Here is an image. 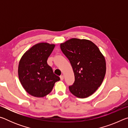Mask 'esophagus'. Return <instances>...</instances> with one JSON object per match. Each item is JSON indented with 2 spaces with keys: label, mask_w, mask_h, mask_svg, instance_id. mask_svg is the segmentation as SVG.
Here are the masks:
<instances>
[{
  "label": "esophagus",
  "mask_w": 128,
  "mask_h": 128,
  "mask_svg": "<svg viewBox=\"0 0 128 128\" xmlns=\"http://www.w3.org/2000/svg\"><path fill=\"white\" fill-rule=\"evenodd\" d=\"M60 80H61L62 81V80H64V76H63V75L60 76Z\"/></svg>",
  "instance_id": "34e87169"
}]
</instances>
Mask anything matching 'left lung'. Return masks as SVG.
Listing matches in <instances>:
<instances>
[{"instance_id":"obj_1","label":"left lung","mask_w":128,"mask_h":128,"mask_svg":"<svg viewBox=\"0 0 128 128\" xmlns=\"http://www.w3.org/2000/svg\"><path fill=\"white\" fill-rule=\"evenodd\" d=\"M60 48L70 62L75 81L70 92L80 98L92 95L101 85L106 72L105 58L92 41L72 38L60 44Z\"/></svg>"}]
</instances>
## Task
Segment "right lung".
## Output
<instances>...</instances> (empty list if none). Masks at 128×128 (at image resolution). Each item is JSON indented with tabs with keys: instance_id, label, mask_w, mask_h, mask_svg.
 <instances>
[{
	"instance_id": "obj_1",
	"label": "right lung",
	"mask_w": 128,
	"mask_h": 128,
	"mask_svg": "<svg viewBox=\"0 0 128 128\" xmlns=\"http://www.w3.org/2000/svg\"><path fill=\"white\" fill-rule=\"evenodd\" d=\"M55 45L40 43L24 54L19 62L18 74L26 92L35 97H44L52 91L60 77L54 74L47 60Z\"/></svg>"
}]
</instances>
